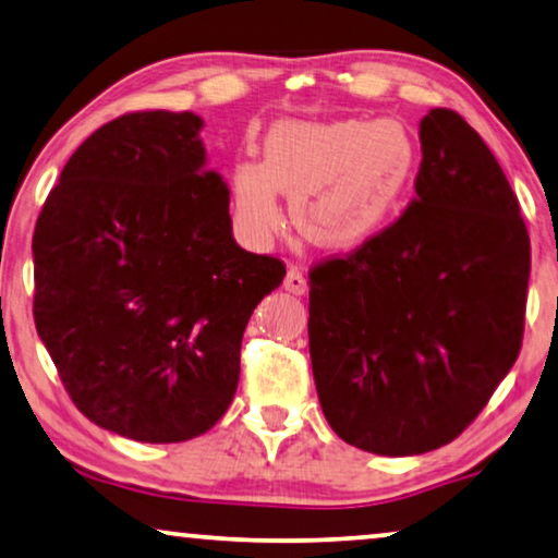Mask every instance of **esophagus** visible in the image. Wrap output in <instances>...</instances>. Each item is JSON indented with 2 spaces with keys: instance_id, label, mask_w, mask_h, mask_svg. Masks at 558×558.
I'll return each instance as SVG.
<instances>
[{
  "instance_id": "34e87169",
  "label": "esophagus",
  "mask_w": 558,
  "mask_h": 558,
  "mask_svg": "<svg viewBox=\"0 0 558 558\" xmlns=\"http://www.w3.org/2000/svg\"><path fill=\"white\" fill-rule=\"evenodd\" d=\"M282 286H286L288 293L303 295L305 290H308V280H305V272L298 268V265H290L288 272H286V280H282Z\"/></svg>"
}]
</instances>
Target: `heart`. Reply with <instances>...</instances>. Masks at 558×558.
Segmentation results:
<instances>
[{"mask_svg":"<svg viewBox=\"0 0 558 558\" xmlns=\"http://www.w3.org/2000/svg\"><path fill=\"white\" fill-rule=\"evenodd\" d=\"M417 148L397 121L276 123L263 161L232 167L240 222L263 240L280 227V192L293 222L318 247L349 250L372 240L402 202Z\"/></svg>","mask_w":558,"mask_h":558,"instance_id":"1","label":"heart"}]
</instances>
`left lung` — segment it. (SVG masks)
<instances>
[{
	"label": "left lung",
	"mask_w": 558,
	"mask_h": 558,
	"mask_svg": "<svg viewBox=\"0 0 558 558\" xmlns=\"http://www.w3.org/2000/svg\"><path fill=\"white\" fill-rule=\"evenodd\" d=\"M414 199L354 253L308 272V341L328 425L366 452L462 435L523 341L531 240L508 179L450 108L420 121Z\"/></svg>",
	"instance_id": "1"
}]
</instances>
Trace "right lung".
<instances>
[{
	"label": "right lung",
	"mask_w": 558,
	"mask_h": 558,
	"mask_svg": "<svg viewBox=\"0 0 558 558\" xmlns=\"http://www.w3.org/2000/svg\"><path fill=\"white\" fill-rule=\"evenodd\" d=\"M202 119L133 111L77 146L37 217L33 316L73 404L138 442H184L230 407L242 333L286 265L232 238Z\"/></svg>",
	"instance_id": "obj_1"
}]
</instances>
